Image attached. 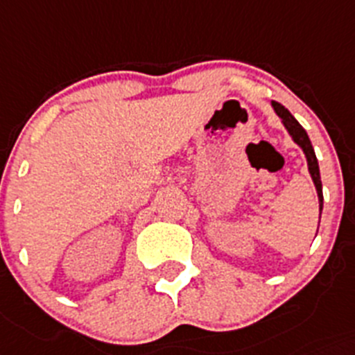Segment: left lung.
<instances>
[{
    "label": "left lung",
    "mask_w": 355,
    "mask_h": 355,
    "mask_svg": "<svg viewBox=\"0 0 355 355\" xmlns=\"http://www.w3.org/2000/svg\"><path fill=\"white\" fill-rule=\"evenodd\" d=\"M271 107H273L275 114L278 117L282 119L284 125H286L287 132L291 135V138L294 140V144H297L301 147V150L304 152V157H306V164H308V171L312 175V180L315 184L317 189V196H319V210L322 211V203H324V196H322V182H320V171H319V162H317L315 157V152H313L312 147V141L308 138L306 131L303 129V125L296 121V119L291 115V112L287 110L286 107H282L280 103L277 101H271ZM319 231V227H317Z\"/></svg>",
    "instance_id": "8db88e82"
}]
</instances>
